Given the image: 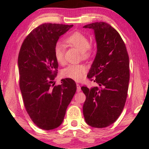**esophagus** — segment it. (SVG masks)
Instances as JSON below:
<instances>
[{"instance_id": "obj_1", "label": "esophagus", "mask_w": 149, "mask_h": 149, "mask_svg": "<svg viewBox=\"0 0 149 149\" xmlns=\"http://www.w3.org/2000/svg\"><path fill=\"white\" fill-rule=\"evenodd\" d=\"M77 91L80 92L81 91V87L79 84H77Z\"/></svg>"}]
</instances>
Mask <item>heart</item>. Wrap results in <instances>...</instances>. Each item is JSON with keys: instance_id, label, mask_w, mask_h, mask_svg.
Here are the masks:
<instances>
[{"instance_id": "1", "label": "heart", "mask_w": 149, "mask_h": 149, "mask_svg": "<svg viewBox=\"0 0 149 149\" xmlns=\"http://www.w3.org/2000/svg\"><path fill=\"white\" fill-rule=\"evenodd\" d=\"M65 42L79 50L84 59L89 58L94 51V48L90 44L87 37L80 32L73 33L67 37ZM54 55L59 64L64 63V47L62 44L60 42L56 44L54 48ZM87 72V68L84 64H70L64 69L62 75L65 77L78 81L84 77Z\"/></svg>"}]
</instances>
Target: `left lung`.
<instances>
[{
	"label": "left lung",
	"instance_id": "1",
	"mask_svg": "<svg viewBox=\"0 0 149 149\" xmlns=\"http://www.w3.org/2000/svg\"><path fill=\"white\" fill-rule=\"evenodd\" d=\"M84 27L94 29L97 43L87 78L99 87H81L86 96L83 112L87 124L103 128L116 121L125 106L130 81L129 56L119 33L110 24L100 22Z\"/></svg>",
	"mask_w": 149,
	"mask_h": 149
}]
</instances>
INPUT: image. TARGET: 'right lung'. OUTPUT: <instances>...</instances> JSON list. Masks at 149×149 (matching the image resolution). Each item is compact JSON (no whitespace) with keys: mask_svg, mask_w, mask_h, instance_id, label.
Wrapping results in <instances>:
<instances>
[{"mask_svg":"<svg viewBox=\"0 0 149 149\" xmlns=\"http://www.w3.org/2000/svg\"><path fill=\"white\" fill-rule=\"evenodd\" d=\"M73 25L42 24L33 29L20 48L17 64L19 85L27 114L37 127L51 130L61 125L76 91L70 78L54 85L58 64L54 48Z\"/></svg>","mask_w":149,"mask_h":149,"instance_id":"1","label":"right lung"}]
</instances>
